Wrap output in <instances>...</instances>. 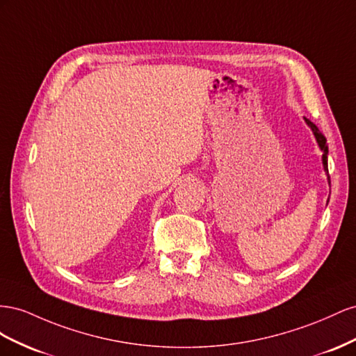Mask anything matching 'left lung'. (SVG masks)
I'll use <instances>...</instances> for the list:
<instances>
[{"mask_svg": "<svg viewBox=\"0 0 356 356\" xmlns=\"http://www.w3.org/2000/svg\"><path fill=\"white\" fill-rule=\"evenodd\" d=\"M306 122H307V125L312 128L314 137H316V140H318V145H319V147H321L322 152H323V155H322L323 168H325V171H328V146H327V138L323 137V134L321 133L319 128H318L316 125H314L313 122H310L309 119H306ZM328 180H330V175H328ZM330 184H331V180H330Z\"/></svg>", "mask_w": 356, "mask_h": 356, "instance_id": "left-lung-1", "label": "left lung"}]
</instances>
